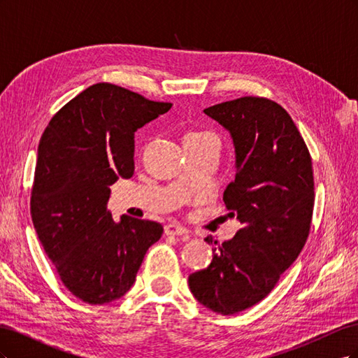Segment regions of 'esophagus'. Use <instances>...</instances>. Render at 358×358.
I'll use <instances>...</instances> for the list:
<instances>
[{
	"label": "esophagus",
	"mask_w": 358,
	"mask_h": 358,
	"mask_svg": "<svg viewBox=\"0 0 358 358\" xmlns=\"http://www.w3.org/2000/svg\"><path fill=\"white\" fill-rule=\"evenodd\" d=\"M164 233L167 236H188L189 231L187 229H183L179 224H169L164 227Z\"/></svg>",
	"instance_id": "34e87169"
}]
</instances>
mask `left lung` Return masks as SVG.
Returning <instances> with one entry per match:
<instances>
[{
  "label": "left lung",
  "mask_w": 358,
  "mask_h": 358,
  "mask_svg": "<svg viewBox=\"0 0 358 358\" xmlns=\"http://www.w3.org/2000/svg\"><path fill=\"white\" fill-rule=\"evenodd\" d=\"M203 112L233 138L236 178L224 203L243 227L188 285L203 306L233 315L262 301L305 246L315 200L312 159L291 116L272 100L242 96Z\"/></svg>",
  "instance_id": "1"
}]
</instances>
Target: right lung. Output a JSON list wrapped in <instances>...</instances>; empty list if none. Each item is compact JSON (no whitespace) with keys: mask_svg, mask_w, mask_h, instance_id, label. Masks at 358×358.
<instances>
[{"mask_svg":"<svg viewBox=\"0 0 358 358\" xmlns=\"http://www.w3.org/2000/svg\"><path fill=\"white\" fill-rule=\"evenodd\" d=\"M112 83H95L50 119L31 191V218L62 284L90 305L133 287L162 225L107 210L110 185L134 173V133L170 110Z\"/></svg>","mask_w":358,"mask_h":358,"instance_id":"right-lung-1","label":"right lung"}]
</instances>
